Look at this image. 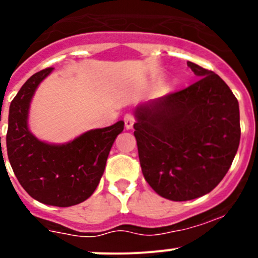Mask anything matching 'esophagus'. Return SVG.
Instances as JSON below:
<instances>
[{
  "label": "esophagus",
  "mask_w": 258,
  "mask_h": 258,
  "mask_svg": "<svg viewBox=\"0 0 258 258\" xmlns=\"http://www.w3.org/2000/svg\"><path fill=\"white\" fill-rule=\"evenodd\" d=\"M123 119H124V127H126V130H131L135 124V117L132 116V114L127 113Z\"/></svg>",
  "instance_id": "esophagus-1"
}]
</instances>
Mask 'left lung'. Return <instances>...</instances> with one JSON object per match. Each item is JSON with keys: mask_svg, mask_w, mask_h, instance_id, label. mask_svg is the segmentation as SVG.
I'll return each mask as SVG.
<instances>
[{"mask_svg": "<svg viewBox=\"0 0 258 258\" xmlns=\"http://www.w3.org/2000/svg\"><path fill=\"white\" fill-rule=\"evenodd\" d=\"M198 81L135 108L142 174L162 198L211 192L231 167L241 139L238 101L223 79L187 61Z\"/></svg>", "mask_w": 258, "mask_h": 258, "instance_id": "1", "label": "left lung"}]
</instances>
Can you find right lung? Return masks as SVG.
<instances>
[{"mask_svg": "<svg viewBox=\"0 0 258 258\" xmlns=\"http://www.w3.org/2000/svg\"><path fill=\"white\" fill-rule=\"evenodd\" d=\"M51 72L52 68H47L30 77L10 104L7 155L30 197L47 206L72 207L88 199L98 186L124 122L89 130L66 144H47L37 139L29 128L30 104L39 84Z\"/></svg>", "mask_w": 258, "mask_h": 258, "instance_id": "1", "label": "right lung"}]
</instances>
